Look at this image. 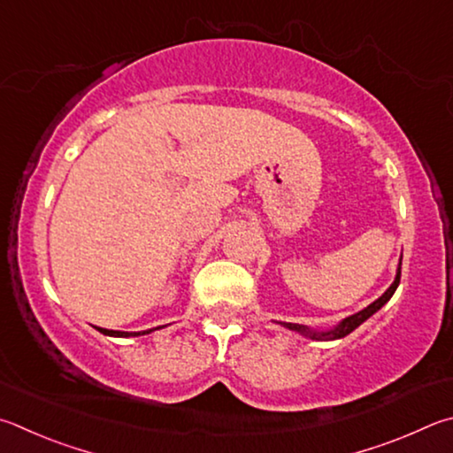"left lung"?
<instances>
[{"instance_id":"1","label":"left lung","mask_w":453,"mask_h":453,"mask_svg":"<svg viewBox=\"0 0 453 453\" xmlns=\"http://www.w3.org/2000/svg\"><path fill=\"white\" fill-rule=\"evenodd\" d=\"M400 269H402V259H400V263H398L396 279H394V283L388 287V289L384 291L382 297H378L374 303H370V305H368L366 309L355 312V315L342 319L339 325L333 326V328H328V331H315V328H309V326H305V325H297V323H281V325L289 328V331H295V333H299V334H303V336H309L311 341H334V339H342V336L350 334L352 331H355L357 326L363 325L366 319L372 317L378 309L384 307L386 303L390 301L394 291H396V287L400 285Z\"/></svg>"}]
</instances>
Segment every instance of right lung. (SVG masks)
I'll list each match as a JSON object with an SVG mask.
<instances>
[{
	"label": "right lung",
	"mask_w": 453,
	"mask_h": 453,
	"mask_svg": "<svg viewBox=\"0 0 453 453\" xmlns=\"http://www.w3.org/2000/svg\"><path fill=\"white\" fill-rule=\"evenodd\" d=\"M158 328H162V326L148 328V331H141V333H125V331H109V328L96 326V331L103 333V334H109V336H141V334H148V333H152V331H158Z\"/></svg>",
	"instance_id": "1"
}]
</instances>
